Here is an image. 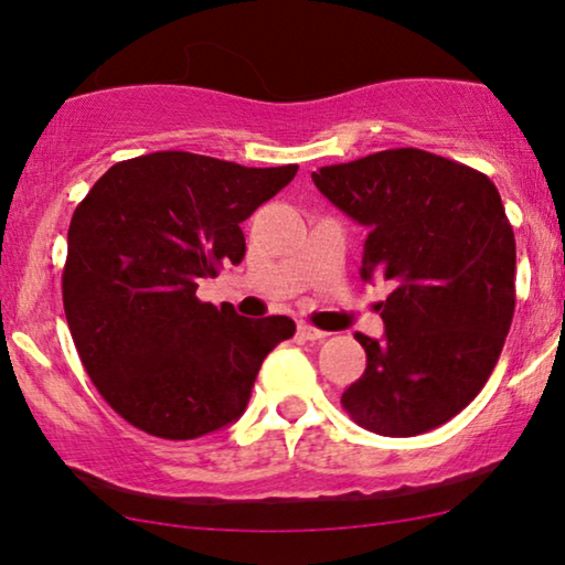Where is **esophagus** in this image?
<instances>
[{"instance_id":"34e87169","label":"esophagus","mask_w":565,"mask_h":565,"mask_svg":"<svg viewBox=\"0 0 565 565\" xmlns=\"http://www.w3.org/2000/svg\"><path fill=\"white\" fill-rule=\"evenodd\" d=\"M298 337L308 339V342H316V339L327 337V331L316 329V327H311V323H298Z\"/></svg>"}]
</instances>
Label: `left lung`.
<instances>
[{"label":"left lung","instance_id":"1","mask_svg":"<svg viewBox=\"0 0 565 565\" xmlns=\"http://www.w3.org/2000/svg\"><path fill=\"white\" fill-rule=\"evenodd\" d=\"M339 211L367 226L362 277L393 285L385 339L354 334L367 367L344 412L385 437L450 422L497 367L514 316V231L499 190L473 167L388 149L313 172Z\"/></svg>","mask_w":565,"mask_h":565}]
</instances>
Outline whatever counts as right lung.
<instances>
[{
	"mask_svg": "<svg viewBox=\"0 0 565 565\" xmlns=\"http://www.w3.org/2000/svg\"><path fill=\"white\" fill-rule=\"evenodd\" d=\"M298 164L254 169L190 151L113 164L76 205L61 292L76 352L115 414L146 435L195 439L244 414L262 362L296 334L195 296L238 265V223Z\"/></svg>",
	"mask_w": 565,
	"mask_h": 565,
	"instance_id": "1",
	"label": "right lung"
}]
</instances>
